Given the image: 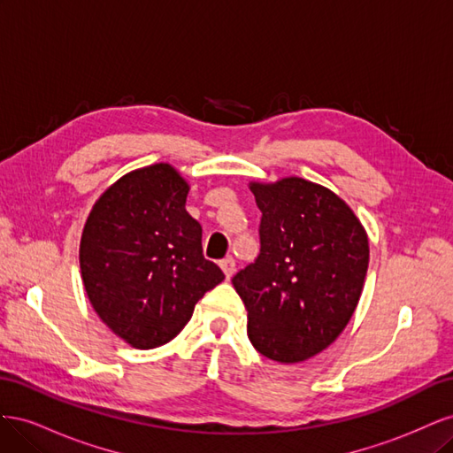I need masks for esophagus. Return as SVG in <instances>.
I'll list each match as a JSON object with an SVG mask.
<instances>
[{
  "instance_id": "1",
  "label": "esophagus",
  "mask_w": 453,
  "mask_h": 453,
  "mask_svg": "<svg viewBox=\"0 0 453 453\" xmlns=\"http://www.w3.org/2000/svg\"><path fill=\"white\" fill-rule=\"evenodd\" d=\"M219 266H221V270L225 272L226 280H230V278H232V273H234V270H236V263H234V258H232V257L223 258L221 263H219Z\"/></svg>"
}]
</instances>
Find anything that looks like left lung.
I'll return each mask as SVG.
<instances>
[{
  "label": "left lung",
  "mask_w": 453,
  "mask_h": 453,
  "mask_svg": "<svg viewBox=\"0 0 453 453\" xmlns=\"http://www.w3.org/2000/svg\"><path fill=\"white\" fill-rule=\"evenodd\" d=\"M250 188L263 213L260 253L232 278L248 336L272 361H306L333 344L357 308L366 232L344 200L303 177Z\"/></svg>",
  "instance_id": "obj_1"
}]
</instances>
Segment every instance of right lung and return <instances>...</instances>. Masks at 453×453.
Listing matches in <instances>:
<instances>
[{"label": "right lung", "mask_w": 453, "mask_h": 453, "mask_svg": "<svg viewBox=\"0 0 453 453\" xmlns=\"http://www.w3.org/2000/svg\"><path fill=\"white\" fill-rule=\"evenodd\" d=\"M187 195L180 172L160 162L122 175L87 219L79 248L85 291L132 348L168 344L225 280L202 255V226L185 210Z\"/></svg>", "instance_id": "right-lung-1"}]
</instances>
